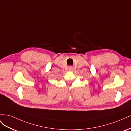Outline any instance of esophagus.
<instances>
[{"instance_id": "esophagus-1", "label": "esophagus", "mask_w": 131, "mask_h": 131, "mask_svg": "<svg viewBox=\"0 0 131 131\" xmlns=\"http://www.w3.org/2000/svg\"><path fill=\"white\" fill-rule=\"evenodd\" d=\"M69 69L70 70H73V67H69Z\"/></svg>"}]
</instances>
